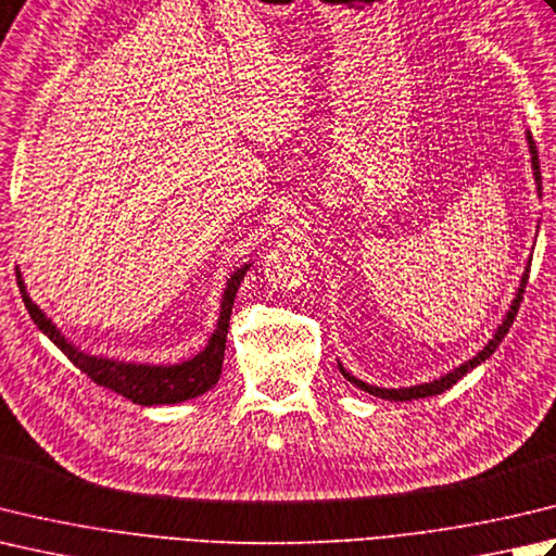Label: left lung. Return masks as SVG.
I'll return each mask as SVG.
<instances>
[{"label": "left lung", "mask_w": 556, "mask_h": 556, "mask_svg": "<svg viewBox=\"0 0 556 556\" xmlns=\"http://www.w3.org/2000/svg\"><path fill=\"white\" fill-rule=\"evenodd\" d=\"M526 139H528V149H530L532 178H535V182H538V194L542 198V176H540L538 147H535V139H532V135H530V132H526ZM528 271H530V260H528V265H526L523 277H520V285H518V289H516V296H514V301H510V306H508L506 315L502 318V323H498V328L494 330L492 340H489V342L482 346V350L477 352L472 358H467L465 364L455 366L453 371L443 374L441 378H433V380H429V383H419V386H409V388H378V386L364 383V380H358L356 376H352V374L346 371V368H344L340 362H337V366H340L342 376H344L346 380H350V383H354L356 388H362V390H366V393H371V395H376V397H383V400L407 402V400H419V397L441 395L443 390H448L451 386L458 383V380H460L465 374H470L472 368H477V366H480L482 362H486V358L492 356V354L498 350V344H502V340L506 337L508 328H510V325H514V320H516V313H518V308H520V301H523V291H526V285H528Z\"/></svg>", "instance_id": "obj_1"}]
</instances>
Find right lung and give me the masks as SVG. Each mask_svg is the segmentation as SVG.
<instances>
[{"mask_svg": "<svg viewBox=\"0 0 556 556\" xmlns=\"http://www.w3.org/2000/svg\"><path fill=\"white\" fill-rule=\"evenodd\" d=\"M250 265L253 263L236 267L231 275H228L224 293H222L219 320H216L212 337L206 340V346L202 352L185 358L180 364L123 362V358L89 354L79 350V346L62 334V330L52 323V318H48L46 311H42L38 303L28 296L26 281L18 267H16V281L33 323L38 325V330L46 334L48 340L58 346V350L67 356L76 368H79L81 374L89 376L96 386L113 390V393L132 400L141 407H154V405H178V402L200 397L206 393V390H212L216 383H219L233 299L238 289H241V281L245 277V271L250 269Z\"/></svg>", "mask_w": 556, "mask_h": 556, "instance_id": "add662e5", "label": "right lung"}]
</instances>
